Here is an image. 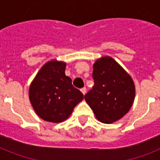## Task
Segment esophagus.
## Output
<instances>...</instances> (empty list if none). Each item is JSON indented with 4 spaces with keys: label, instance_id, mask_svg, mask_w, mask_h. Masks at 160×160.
I'll list each match as a JSON object with an SVG mask.
<instances>
[{
    "label": "esophagus",
    "instance_id": "esophagus-1",
    "mask_svg": "<svg viewBox=\"0 0 160 160\" xmlns=\"http://www.w3.org/2000/svg\"><path fill=\"white\" fill-rule=\"evenodd\" d=\"M80 91H81V92H82L83 95H85V94H86V88H85V87L82 88V89H81V90H80Z\"/></svg>",
    "mask_w": 160,
    "mask_h": 160
}]
</instances>
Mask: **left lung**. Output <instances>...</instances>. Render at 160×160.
<instances>
[{"label": "left lung", "mask_w": 160, "mask_h": 160, "mask_svg": "<svg viewBox=\"0 0 160 160\" xmlns=\"http://www.w3.org/2000/svg\"><path fill=\"white\" fill-rule=\"evenodd\" d=\"M95 85L85 100L99 121L112 124L129 112L135 97L132 77L110 56H103L93 65Z\"/></svg>", "instance_id": "1"}]
</instances>
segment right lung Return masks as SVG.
I'll list each match as a JSON object with an SVG mask.
<instances>
[{"instance_id":"1","label":"right lung","mask_w":160,"mask_h":160,"mask_svg":"<svg viewBox=\"0 0 160 160\" xmlns=\"http://www.w3.org/2000/svg\"><path fill=\"white\" fill-rule=\"evenodd\" d=\"M66 63L57 60L46 62L40 69L29 88V99L40 118L60 123L69 118L84 95L65 75Z\"/></svg>"}]
</instances>
